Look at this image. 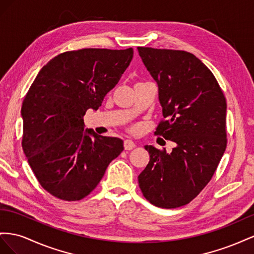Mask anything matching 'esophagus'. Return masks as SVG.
<instances>
[{"label":"esophagus","mask_w":254,"mask_h":254,"mask_svg":"<svg viewBox=\"0 0 254 254\" xmlns=\"http://www.w3.org/2000/svg\"><path fill=\"white\" fill-rule=\"evenodd\" d=\"M123 146H125V150H132L136 147V143L131 139H127V140H125Z\"/></svg>","instance_id":"34e87169"}]
</instances>
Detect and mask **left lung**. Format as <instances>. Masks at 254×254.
<instances>
[{"mask_svg": "<svg viewBox=\"0 0 254 254\" xmlns=\"http://www.w3.org/2000/svg\"><path fill=\"white\" fill-rule=\"evenodd\" d=\"M158 86L163 108L156 135L176 143L170 153L146 146L150 162L138 176L144 198L163 208L185 205L211 181L227 147V102L212 71L193 54L138 47Z\"/></svg>", "mask_w": 254, "mask_h": 254, "instance_id": "obj_1", "label": "left lung"}]
</instances>
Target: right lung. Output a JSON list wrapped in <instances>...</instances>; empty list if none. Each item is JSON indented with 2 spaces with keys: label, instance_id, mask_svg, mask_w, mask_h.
I'll return each instance as SVG.
<instances>
[{
  "label": "right lung",
  "instance_id": "right-lung-1",
  "mask_svg": "<svg viewBox=\"0 0 254 254\" xmlns=\"http://www.w3.org/2000/svg\"><path fill=\"white\" fill-rule=\"evenodd\" d=\"M133 49H82L43 66L24 98L22 148L40 185L54 197L76 201L89 194L123 151L117 137L86 128L133 59Z\"/></svg>",
  "mask_w": 254,
  "mask_h": 254
}]
</instances>
